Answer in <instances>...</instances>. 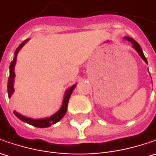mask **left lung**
Here are the masks:
<instances>
[{
  "instance_id": "1",
  "label": "left lung",
  "mask_w": 156,
  "mask_h": 156,
  "mask_svg": "<svg viewBox=\"0 0 156 156\" xmlns=\"http://www.w3.org/2000/svg\"><path fill=\"white\" fill-rule=\"evenodd\" d=\"M125 38L128 40V41H130V42H131V43L133 44V47L135 48V50L138 52V54H139V55H141V58H142V59L144 60V62H145L146 63H147V59H146V57L144 56V55H143V52H142V49H141V48L140 47V45H139V44H138V43H137V42L135 41V40L132 39V38H130V37H125Z\"/></svg>"
}]
</instances>
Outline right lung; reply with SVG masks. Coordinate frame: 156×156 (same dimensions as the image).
<instances>
[{
  "instance_id": "add662e5",
  "label": "right lung",
  "mask_w": 156,
  "mask_h": 156,
  "mask_svg": "<svg viewBox=\"0 0 156 156\" xmlns=\"http://www.w3.org/2000/svg\"><path fill=\"white\" fill-rule=\"evenodd\" d=\"M28 40H25L23 42H21V44L19 45V47L16 48V50L15 52V58L14 60L12 61V62L10 63V68H9V81H8V94H9V98L11 97V94L14 92V87H13V84H14V78H15V65L16 62V55L18 54L19 50L22 48V46L24 45L26 42H27ZM75 85L72 86V87L69 88V90L66 92L65 94V97L63 100V104L62 108L58 111L57 113H55L54 115H52L49 118H44V119H31V118H27V117L23 116L20 114H18L17 112H14V114L15 115V116L17 117L18 119H20L21 121L24 122L28 123L32 126H34L36 128H48V127H50L51 125L55 124V123L58 122L62 118L66 112H67V108H68V103H69V100L70 98V95L73 92V90L75 89Z\"/></svg>"
}]
</instances>
